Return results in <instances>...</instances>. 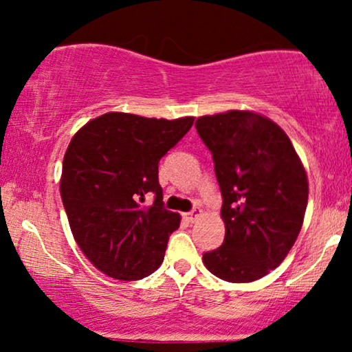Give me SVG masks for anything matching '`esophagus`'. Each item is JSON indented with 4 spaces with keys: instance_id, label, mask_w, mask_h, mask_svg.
I'll return each instance as SVG.
<instances>
[{
    "instance_id": "1",
    "label": "esophagus",
    "mask_w": 352,
    "mask_h": 352,
    "mask_svg": "<svg viewBox=\"0 0 352 352\" xmlns=\"http://www.w3.org/2000/svg\"><path fill=\"white\" fill-rule=\"evenodd\" d=\"M200 217H201V208H199V207L193 208L192 212L185 213V218H187V220L190 221V223H193V221H197V220H199Z\"/></svg>"
}]
</instances>
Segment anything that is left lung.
<instances>
[{"mask_svg":"<svg viewBox=\"0 0 352 352\" xmlns=\"http://www.w3.org/2000/svg\"><path fill=\"white\" fill-rule=\"evenodd\" d=\"M212 152L225 240L204 253L210 273L230 283L260 280L285 260L308 205V177L285 131L256 112L228 111L195 122Z\"/></svg>","mask_w":352,"mask_h":352,"instance_id":"1","label":"left lung"}]
</instances>
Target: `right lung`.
Here are the masks:
<instances>
[{
	"instance_id": "add662e5",
	"label": "right lung",
	"mask_w": 352,
	"mask_h": 352,
	"mask_svg": "<svg viewBox=\"0 0 352 352\" xmlns=\"http://www.w3.org/2000/svg\"><path fill=\"white\" fill-rule=\"evenodd\" d=\"M192 124L193 117L107 112L72 137L63 160L60 199L76 243L107 276L142 280L162 265L180 215L164 207L159 162ZM147 192L156 197L148 208L143 205Z\"/></svg>"
}]
</instances>
